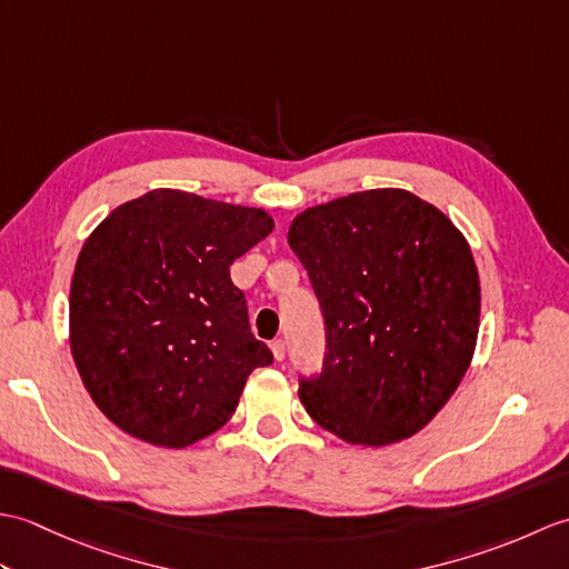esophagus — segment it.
<instances>
[{"label":"esophagus","mask_w":569,"mask_h":569,"mask_svg":"<svg viewBox=\"0 0 569 569\" xmlns=\"http://www.w3.org/2000/svg\"><path fill=\"white\" fill-rule=\"evenodd\" d=\"M271 352H273L276 361H281L286 357V342L283 340H273L271 342Z\"/></svg>","instance_id":"esophagus-1"}]
</instances>
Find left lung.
<instances>
[{"label": "left lung", "instance_id": "left-lung-1", "mask_svg": "<svg viewBox=\"0 0 569 569\" xmlns=\"http://www.w3.org/2000/svg\"><path fill=\"white\" fill-rule=\"evenodd\" d=\"M325 316L322 373L300 381L320 428L383 447L450 401L479 335V271L465 234L401 188L349 192L288 229Z\"/></svg>", "mask_w": 569, "mask_h": 569}]
</instances>
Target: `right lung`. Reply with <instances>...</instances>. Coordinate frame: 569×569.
I'll use <instances>...</instances> for the list:
<instances>
[{"label": "right lung", "mask_w": 569, "mask_h": 569, "mask_svg": "<svg viewBox=\"0 0 569 569\" xmlns=\"http://www.w3.org/2000/svg\"><path fill=\"white\" fill-rule=\"evenodd\" d=\"M273 217L173 188L119 204L92 229L70 283V352L119 430L188 447L237 410L273 355L249 330L229 266Z\"/></svg>", "instance_id": "1"}]
</instances>
